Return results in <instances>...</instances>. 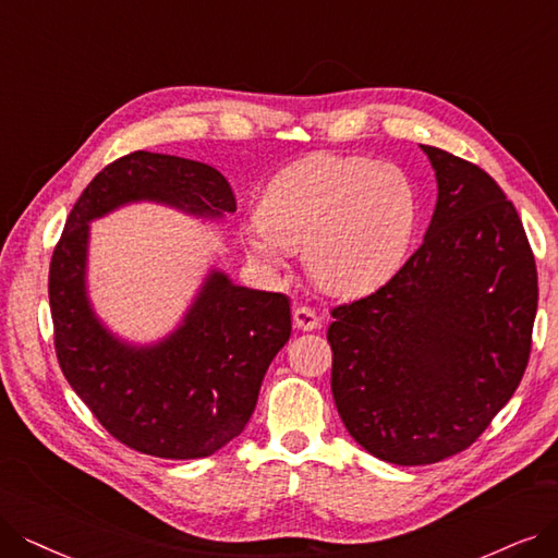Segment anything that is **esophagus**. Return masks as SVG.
<instances>
[{"label": "esophagus", "instance_id": "34e87169", "mask_svg": "<svg viewBox=\"0 0 558 558\" xmlns=\"http://www.w3.org/2000/svg\"><path fill=\"white\" fill-rule=\"evenodd\" d=\"M293 323H295L298 329L311 331V329L318 327V316H316L314 308H308V306H295V308H293Z\"/></svg>", "mask_w": 558, "mask_h": 558}]
</instances>
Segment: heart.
<instances>
[{
  "label": "heart",
  "instance_id": "b5f03b06",
  "mask_svg": "<svg viewBox=\"0 0 558 558\" xmlns=\"http://www.w3.org/2000/svg\"><path fill=\"white\" fill-rule=\"evenodd\" d=\"M247 233L250 254L281 267L304 252L308 275L329 293L356 295L383 283L403 260L416 221V192L391 162L316 153L267 183Z\"/></svg>",
  "mask_w": 558,
  "mask_h": 558
}]
</instances>
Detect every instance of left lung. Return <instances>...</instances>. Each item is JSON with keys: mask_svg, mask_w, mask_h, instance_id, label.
Segmentation results:
<instances>
[{"mask_svg": "<svg viewBox=\"0 0 558 558\" xmlns=\"http://www.w3.org/2000/svg\"><path fill=\"white\" fill-rule=\"evenodd\" d=\"M437 206L421 247L375 293L331 308V393L375 458L433 464L483 435L531 354L538 272L522 219L478 165L421 146Z\"/></svg>", "mask_w": 558, "mask_h": 558, "instance_id": "left-lung-1", "label": "left lung"}]
</instances>
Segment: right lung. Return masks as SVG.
I'll return each instance as SVG.
<instances>
[{
  "mask_svg": "<svg viewBox=\"0 0 558 558\" xmlns=\"http://www.w3.org/2000/svg\"><path fill=\"white\" fill-rule=\"evenodd\" d=\"M140 198L206 217L238 208L215 167L175 155L135 150L96 173L65 219L50 260L57 360L117 441L167 460L208 458L254 414L263 375L291 337V302L213 272L183 327L167 341L142 350L117 341L84 293L88 221Z\"/></svg>",
  "mask_w": 558,
  "mask_h": 558,
  "instance_id": "1",
  "label": "right lung"
}]
</instances>
